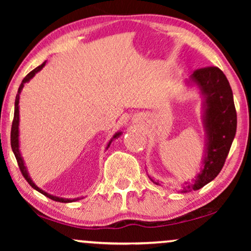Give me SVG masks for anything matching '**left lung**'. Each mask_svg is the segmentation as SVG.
<instances>
[{
    "mask_svg": "<svg viewBox=\"0 0 251 251\" xmlns=\"http://www.w3.org/2000/svg\"><path fill=\"white\" fill-rule=\"evenodd\" d=\"M191 82L200 88L204 97L203 123L208 142L203 168L194 183L186 184L183 192L200 190L217 177L224 167L236 132L233 92L225 74L216 66L199 68L191 75Z\"/></svg>",
    "mask_w": 251,
    "mask_h": 251,
    "instance_id": "1",
    "label": "left lung"
}]
</instances>
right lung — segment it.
<instances>
[{
	"instance_id": "right-lung-1",
	"label": "right lung",
	"mask_w": 251,
	"mask_h": 251,
	"mask_svg": "<svg viewBox=\"0 0 251 251\" xmlns=\"http://www.w3.org/2000/svg\"><path fill=\"white\" fill-rule=\"evenodd\" d=\"M44 65H46V61H44L42 65H40V66H37L36 68H34L32 72H29V73L27 74L25 77H24V80L22 81V84H20V87L18 89V94H17V96H16V101H15V114H13V121H12V126H11V149H12L13 154H15L16 160H17V162H18L19 169H20V171H22L24 178H25V179L28 181V184L34 188V190H36L37 192H40V193H42L43 195H46L47 198L51 199V200L67 203V202H73V201L80 200V199L77 198V199H73V200H71V199H63V198L53 197V195L47 193V192H44L43 190H41L40 187H37L36 185L33 183V180L30 179V177L28 176V173H27V169H26L25 164H24V160H23V157H22V155H20V152H19V139H18V137H19V128H18V126H19V106H18V104H19V95H20V92H22V90H23L24 84H25L26 82H28L30 78H32L34 75L37 73V72H40L41 70H42V68L44 67ZM120 135H121V132L115 133V135L113 136V139L116 138V137H119ZM111 142H112V140H111ZM111 142L108 143L107 147L109 146V144H111Z\"/></svg>"
}]
</instances>
